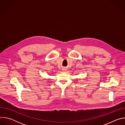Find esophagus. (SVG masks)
<instances>
[{"label": "esophagus", "instance_id": "1", "mask_svg": "<svg viewBox=\"0 0 125 125\" xmlns=\"http://www.w3.org/2000/svg\"><path fill=\"white\" fill-rule=\"evenodd\" d=\"M62 70H65V69H63Z\"/></svg>", "mask_w": 125, "mask_h": 125}]
</instances>
